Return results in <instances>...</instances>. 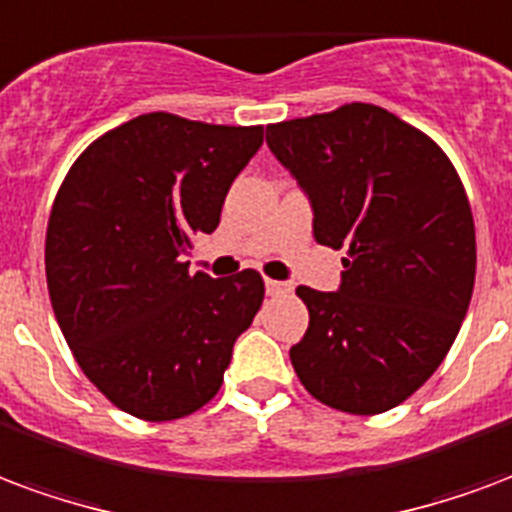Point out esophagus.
<instances>
[{
    "label": "esophagus",
    "mask_w": 512,
    "mask_h": 512,
    "mask_svg": "<svg viewBox=\"0 0 512 512\" xmlns=\"http://www.w3.org/2000/svg\"><path fill=\"white\" fill-rule=\"evenodd\" d=\"M266 293L268 295H285V293H290V285H285V282H276V279H266Z\"/></svg>",
    "instance_id": "obj_1"
}]
</instances>
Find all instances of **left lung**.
<instances>
[{"label":"left lung","instance_id":"1","mask_svg":"<svg viewBox=\"0 0 512 512\" xmlns=\"http://www.w3.org/2000/svg\"><path fill=\"white\" fill-rule=\"evenodd\" d=\"M266 140L309 195L317 244L347 246L336 293L295 290L309 309L295 374L333 410H393L437 372L469 309L464 184L426 132L369 102L268 124Z\"/></svg>","mask_w":512,"mask_h":512}]
</instances>
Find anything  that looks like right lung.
Here are the masks:
<instances>
[{
    "label": "right lung",
    "mask_w": 512,
    "mask_h": 512,
    "mask_svg": "<svg viewBox=\"0 0 512 512\" xmlns=\"http://www.w3.org/2000/svg\"><path fill=\"white\" fill-rule=\"evenodd\" d=\"M263 127L143 113L73 162L45 233L56 323L83 374L140 420L187 418L214 399L233 344L263 304V276L211 279L181 257L214 233Z\"/></svg>",
    "instance_id": "add662e5"
}]
</instances>
